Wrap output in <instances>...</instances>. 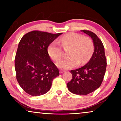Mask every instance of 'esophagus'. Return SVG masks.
Returning <instances> with one entry per match:
<instances>
[{
  "mask_svg": "<svg viewBox=\"0 0 121 121\" xmlns=\"http://www.w3.org/2000/svg\"><path fill=\"white\" fill-rule=\"evenodd\" d=\"M64 72H65V70H63V69H60V73H62Z\"/></svg>",
  "mask_w": 121,
  "mask_h": 121,
  "instance_id": "obj_1",
  "label": "esophagus"
}]
</instances>
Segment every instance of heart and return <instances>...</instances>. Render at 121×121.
<instances>
[{"instance_id":"heart-1","label":"heart","mask_w":121,"mask_h":121,"mask_svg":"<svg viewBox=\"0 0 121 121\" xmlns=\"http://www.w3.org/2000/svg\"><path fill=\"white\" fill-rule=\"evenodd\" d=\"M59 42L64 48L70 47L69 57L61 60L57 65L62 69H70L80 63L84 65L89 60L94 51V44L89 37H84L81 34L70 32L59 39ZM57 41H53L48 47V53L51 59L59 61L62 56V47Z\"/></svg>"}]
</instances>
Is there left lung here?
<instances>
[{
  "label": "left lung",
  "mask_w": 121,
  "mask_h": 121,
  "mask_svg": "<svg viewBox=\"0 0 121 121\" xmlns=\"http://www.w3.org/2000/svg\"><path fill=\"white\" fill-rule=\"evenodd\" d=\"M82 31L92 39L94 52L86 64L80 68L70 70L72 78L67 84V87L72 93L86 95L101 86L106 72L107 62L104 47L100 39L89 30Z\"/></svg>",
  "instance_id": "8db88e82"
}]
</instances>
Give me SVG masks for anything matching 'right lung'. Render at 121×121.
<instances>
[{"mask_svg": "<svg viewBox=\"0 0 121 121\" xmlns=\"http://www.w3.org/2000/svg\"><path fill=\"white\" fill-rule=\"evenodd\" d=\"M62 33L33 30L23 36L15 58L16 80L25 92L39 96L48 92L59 70L50 59L48 47Z\"/></svg>", "mask_w": 121, "mask_h": 121, "instance_id": "right-lung-1", "label": "right lung"}]
</instances>
